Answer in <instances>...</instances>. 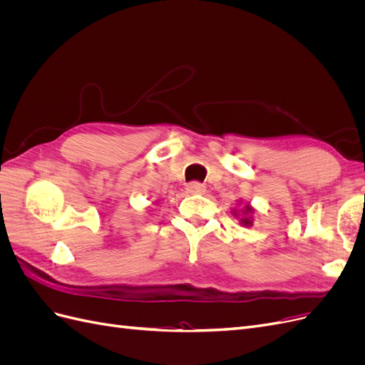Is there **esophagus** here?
Wrapping results in <instances>:
<instances>
[{
    "label": "esophagus",
    "instance_id": "1",
    "mask_svg": "<svg viewBox=\"0 0 365 365\" xmlns=\"http://www.w3.org/2000/svg\"><path fill=\"white\" fill-rule=\"evenodd\" d=\"M185 190L189 193H202V192H205V185L197 182V181H193V182H189L185 185Z\"/></svg>",
    "mask_w": 365,
    "mask_h": 365
}]
</instances>
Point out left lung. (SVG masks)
<instances>
[{
	"label": "left lung",
	"instance_id": "left-lung-1",
	"mask_svg": "<svg viewBox=\"0 0 365 365\" xmlns=\"http://www.w3.org/2000/svg\"><path fill=\"white\" fill-rule=\"evenodd\" d=\"M242 213H244V215H245V216H244V217H242V219H240V224H242V225H247V227H250V225H252V217H251V216H250V215H251V213H252V208H251V207H250V205H245V208H244V212H242ZM247 214L249 215L248 217L246 216ZM235 215H236V216H237V213H236V212H235Z\"/></svg>",
	"mask_w": 365,
	"mask_h": 365
}]
</instances>
